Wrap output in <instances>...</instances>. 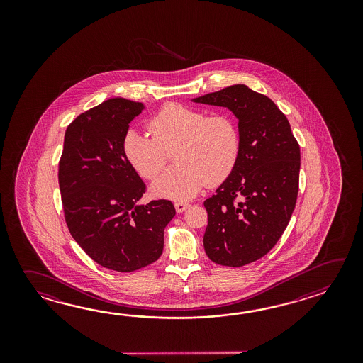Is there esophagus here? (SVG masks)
Returning <instances> with one entry per match:
<instances>
[{"instance_id":"34e87169","label":"esophagus","mask_w":363,"mask_h":363,"mask_svg":"<svg viewBox=\"0 0 363 363\" xmlns=\"http://www.w3.org/2000/svg\"><path fill=\"white\" fill-rule=\"evenodd\" d=\"M189 208V203L188 202H183V201H178L175 202V208L178 213H183L186 208Z\"/></svg>"}]
</instances>
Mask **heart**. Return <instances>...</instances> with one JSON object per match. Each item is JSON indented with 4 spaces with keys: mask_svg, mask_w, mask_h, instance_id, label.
I'll return each mask as SVG.
<instances>
[{
    "mask_svg": "<svg viewBox=\"0 0 363 363\" xmlns=\"http://www.w3.org/2000/svg\"><path fill=\"white\" fill-rule=\"evenodd\" d=\"M149 138L136 130L124 135L127 162L141 178L153 180L177 149V166L164 171L152 186L155 196L189 200L208 184H222L231 175L241 150L236 121L228 114H213L178 102L163 105L147 122Z\"/></svg>",
    "mask_w": 363,
    "mask_h": 363,
    "instance_id": "heart-1",
    "label": "heart"
}]
</instances>
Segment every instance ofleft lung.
I'll use <instances>...</instances> for the list:
<instances>
[{
    "instance_id": "left-lung-1",
    "label": "left lung",
    "mask_w": 363,
    "mask_h": 363,
    "mask_svg": "<svg viewBox=\"0 0 363 363\" xmlns=\"http://www.w3.org/2000/svg\"><path fill=\"white\" fill-rule=\"evenodd\" d=\"M239 119V161L203 202V247L213 262L241 267L270 252L291 220L300 182V145L274 101L236 84L194 99Z\"/></svg>"
}]
</instances>
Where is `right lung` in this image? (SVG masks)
Wrapping results in <instances>:
<instances>
[{"mask_svg":"<svg viewBox=\"0 0 363 363\" xmlns=\"http://www.w3.org/2000/svg\"><path fill=\"white\" fill-rule=\"evenodd\" d=\"M141 102L111 99L69 124L58 164L65 220L94 262L132 272L155 262L163 232L175 216L169 200L138 201L147 185L127 162L123 138Z\"/></svg>","mask_w":363,"mask_h":363,"instance_id":"1","label":"right lung"}]
</instances>
